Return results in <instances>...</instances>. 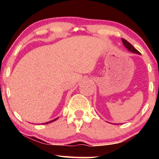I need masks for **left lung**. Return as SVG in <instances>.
Returning <instances> with one entry per match:
<instances>
[{
    "instance_id": "8db88e82",
    "label": "left lung",
    "mask_w": 159,
    "mask_h": 159,
    "mask_svg": "<svg viewBox=\"0 0 159 159\" xmlns=\"http://www.w3.org/2000/svg\"><path fill=\"white\" fill-rule=\"evenodd\" d=\"M122 39V42H123V43H124V45L125 46V47H126V48L128 50H130V51H131V52H134V53H137V54H139L140 55V52L138 51V50L136 49V48H134V47L132 46L130 43L128 42V41H126V39Z\"/></svg>"
}]
</instances>
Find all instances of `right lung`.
Masks as SVG:
<instances>
[{"mask_svg": "<svg viewBox=\"0 0 159 159\" xmlns=\"http://www.w3.org/2000/svg\"><path fill=\"white\" fill-rule=\"evenodd\" d=\"M57 119H58V117H57V118H56V119H55V120H52V121H48V122H46V123H44V124H49V123H51V122H52V121H55V120H57Z\"/></svg>", "mask_w": 159, "mask_h": 159, "instance_id": "obj_1", "label": "right lung"}]
</instances>
